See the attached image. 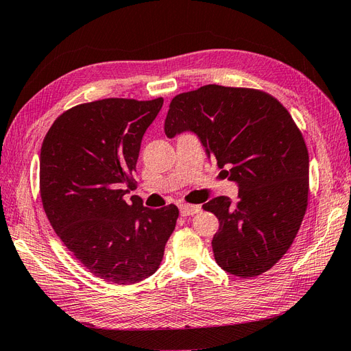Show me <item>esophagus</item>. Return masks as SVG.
<instances>
[{"label": "esophagus", "mask_w": 351, "mask_h": 351, "mask_svg": "<svg viewBox=\"0 0 351 351\" xmlns=\"http://www.w3.org/2000/svg\"><path fill=\"white\" fill-rule=\"evenodd\" d=\"M180 214H182L183 217H189V215H195L197 214V212L200 210V206L199 205H187V204H183L180 205Z\"/></svg>", "instance_id": "34e87169"}]
</instances>
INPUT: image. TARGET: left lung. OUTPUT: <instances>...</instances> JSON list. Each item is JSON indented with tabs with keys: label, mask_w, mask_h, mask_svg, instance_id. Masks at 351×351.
Masks as SVG:
<instances>
[{
	"label": "left lung",
	"mask_w": 351,
	"mask_h": 351,
	"mask_svg": "<svg viewBox=\"0 0 351 351\" xmlns=\"http://www.w3.org/2000/svg\"><path fill=\"white\" fill-rule=\"evenodd\" d=\"M164 130L169 139L196 134L239 186L236 205L227 196L204 205L219 221L217 263L241 278L272 268L290 249L309 195V155L290 112L265 92L206 84L177 95Z\"/></svg>",
	"instance_id": "obj_1"
}]
</instances>
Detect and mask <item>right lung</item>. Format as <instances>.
<instances>
[{
	"label": "right lung",
	"instance_id": "add662e5",
	"mask_svg": "<svg viewBox=\"0 0 351 351\" xmlns=\"http://www.w3.org/2000/svg\"><path fill=\"white\" fill-rule=\"evenodd\" d=\"M164 99L77 105L51 125L40 149V197L52 228L95 277L119 285L158 269L178 209L143 206L133 171Z\"/></svg>",
	"mask_w": 351,
	"mask_h": 351
}]
</instances>
